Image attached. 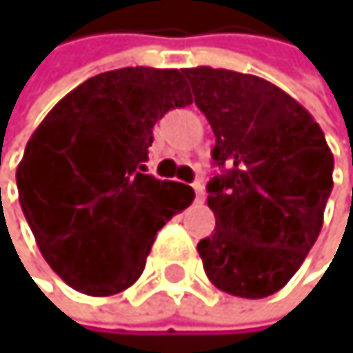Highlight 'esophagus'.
I'll list each match as a JSON object with an SVG mask.
<instances>
[{
    "label": "esophagus",
    "instance_id": "34e87169",
    "mask_svg": "<svg viewBox=\"0 0 353 353\" xmlns=\"http://www.w3.org/2000/svg\"><path fill=\"white\" fill-rule=\"evenodd\" d=\"M192 188H194L196 201H203V199H205V186H203V182H194Z\"/></svg>",
    "mask_w": 353,
    "mask_h": 353
}]
</instances>
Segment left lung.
<instances>
[{
    "mask_svg": "<svg viewBox=\"0 0 353 353\" xmlns=\"http://www.w3.org/2000/svg\"><path fill=\"white\" fill-rule=\"evenodd\" d=\"M182 74L222 167L208 184L216 230L196 245L203 269L222 292L265 299L286 286L320 235L332 152L314 116L279 86L205 65Z\"/></svg>",
    "mask_w": 353,
    "mask_h": 353,
    "instance_id": "1",
    "label": "left lung"
}]
</instances>
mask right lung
<instances>
[{
	"mask_svg": "<svg viewBox=\"0 0 353 353\" xmlns=\"http://www.w3.org/2000/svg\"><path fill=\"white\" fill-rule=\"evenodd\" d=\"M188 103L182 72L123 67L67 92L29 137L19 201L67 286L88 296L127 290L157 233L192 203L190 186L141 173L154 125Z\"/></svg>",
	"mask_w": 353,
	"mask_h": 353,
	"instance_id": "right-lung-1",
	"label": "right lung"
}]
</instances>
